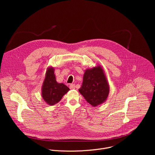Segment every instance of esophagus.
<instances>
[{
    "mask_svg": "<svg viewBox=\"0 0 155 155\" xmlns=\"http://www.w3.org/2000/svg\"><path fill=\"white\" fill-rule=\"evenodd\" d=\"M69 87L71 90H74V89H75V85L74 84H70Z\"/></svg>",
    "mask_w": 155,
    "mask_h": 155,
    "instance_id": "obj_1",
    "label": "esophagus"
}]
</instances>
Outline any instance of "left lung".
I'll use <instances>...</instances> for the list:
<instances>
[{
	"label": "left lung",
	"instance_id": "1",
	"mask_svg": "<svg viewBox=\"0 0 155 155\" xmlns=\"http://www.w3.org/2000/svg\"><path fill=\"white\" fill-rule=\"evenodd\" d=\"M78 91L93 107L106 101L110 92V86L101 65L85 70L83 83Z\"/></svg>",
	"mask_w": 155,
	"mask_h": 155
}]
</instances>
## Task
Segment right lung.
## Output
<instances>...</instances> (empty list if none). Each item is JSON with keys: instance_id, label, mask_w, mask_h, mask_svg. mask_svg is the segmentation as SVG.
Returning <instances> with one entry per match:
<instances>
[{"instance_id": "right-lung-1", "label": "right lung", "mask_w": 155, "mask_h": 155, "mask_svg": "<svg viewBox=\"0 0 155 155\" xmlns=\"http://www.w3.org/2000/svg\"><path fill=\"white\" fill-rule=\"evenodd\" d=\"M69 90L64 83L56 81L54 68L52 66L47 68L41 86V96L44 101L50 105H53L59 102Z\"/></svg>"}]
</instances>
